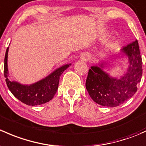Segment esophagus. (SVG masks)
<instances>
[{
  "instance_id": "1",
  "label": "esophagus",
  "mask_w": 146,
  "mask_h": 146,
  "mask_svg": "<svg viewBox=\"0 0 146 146\" xmlns=\"http://www.w3.org/2000/svg\"><path fill=\"white\" fill-rule=\"evenodd\" d=\"M81 58H82V60L87 61L90 59V56H89L88 54H83L82 56H81Z\"/></svg>"
}]
</instances>
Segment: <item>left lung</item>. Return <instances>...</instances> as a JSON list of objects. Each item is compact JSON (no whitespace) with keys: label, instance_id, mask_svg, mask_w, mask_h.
<instances>
[{"label":"left lung","instance_id":"obj_1","mask_svg":"<svg viewBox=\"0 0 146 146\" xmlns=\"http://www.w3.org/2000/svg\"><path fill=\"white\" fill-rule=\"evenodd\" d=\"M129 59L128 71L120 79L111 78L98 66L89 70L86 89L94 102L108 107H116L125 103L137 91L142 77V59L137 40L122 49Z\"/></svg>","mask_w":146,"mask_h":146}]
</instances>
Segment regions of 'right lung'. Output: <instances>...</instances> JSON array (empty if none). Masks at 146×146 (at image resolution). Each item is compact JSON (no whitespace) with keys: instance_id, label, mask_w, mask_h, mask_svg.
<instances>
[{"instance_id":"right-lung-1","label":"right lung","mask_w":146,"mask_h":146,"mask_svg":"<svg viewBox=\"0 0 146 146\" xmlns=\"http://www.w3.org/2000/svg\"><path fill=\"white\" fill-rule=\"evenodd\" d=\"M6 50L4 60V76L7 87L12 94L24 104L29 106H38L45 104L54 97L58 90L59 78L63 72L69 66L66 64L56 69L45 79L31 85H23L18 82L10 81L7 78V52Z\"/></svg>"}]
</instances>
